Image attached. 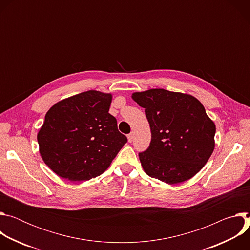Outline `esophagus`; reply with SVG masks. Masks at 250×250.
<instances>
[{
  "label": "esophagus",
  "instance_id": "obj_1",
  "mask_svg": "<svg viewBox=\"0 0 250 250\" xmlns=\"http://www.w3.org/2000/svg\"><path fill=\"white\" fill-rule=\"evenodd\" d=\"M133 136H134L133 132H130V133L127 135V140H128V142H132V140H133Z\"/></svg>",
  "mask_w": 250,
  "mask_h": 250
}]
</instances>
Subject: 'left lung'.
I'll list each match as a JSON object with an SVG mask.
<instances>
[{
    "instance_id": "obj_1",
    "label": "left lung",
    "mask_w": 250,
    "mask_h": 250,
    "mask_svg": "<svg viewBox=\"0 0 250 250\" xmlns=\"http://www.w3.org/2000/svg\"><path fill=\"white\" fill-rule=\"evenodd\" d=\"M131 98L146 110L150 125L149 147L138 153L145 172L167 184L195 176L215 148L216 125L195 97L150 89Z\"/></svg>"
}]
</instances>
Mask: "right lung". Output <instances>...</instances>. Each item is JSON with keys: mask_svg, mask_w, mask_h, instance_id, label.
Returning a JSON list of instances; mask_svg holds the SVG:
<instances>
[{"mask_svg": "<svg viewBox=\"0 0 250 250\" xmlns=\"http://www.w3.org/2000/svg\"><path fill=\"white\" fill-rule=\"evenodd\" d=\"M112 94L90 90L48 110L38 133L40 153L58 176L86 181L104 173L127 138L110 113Z\"/></svg>", "mask_w": 250, "mask_h": 250, "instance_id": "right-lung-1", "label": "right lung"}]
</instances>
